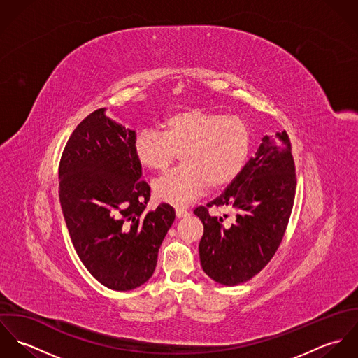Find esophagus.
<instances>
[{"label":"esophagus","instance_id":"34e87169","mask_svg":"<svg viewBox=\"0 0 358 358\" xmlns=\"http://www.w3.org/2000/svg\"><path fill=\"white\" fill-rule=\"evenodd\" d=\"M175 213H176V217H178V219H182V217H187V216L190 215L187 210H185V209H180V208H176Z\"/></svg>","mask_w":358,"mask_h":358}]
</instances>
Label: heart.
I'll return each mask as SVG.
<instances>
[{"mask_svg": "<svg viewBox=\"0 0 358 358\" xmlns=\"http://www.w3.org/2000/svg\"><path fill=\"white\" fill-rule=\"evenodd\" d=\"M162 129L139 131L134 152L143 166L158 172L182 154L183 166L154 182L155 199L166 204L185 206L203 196L208 186L230 185L251 152V131L238 115L192 107L166 117Z\"/></svg>", "mask_w": 358, "mask_h": 358, "instance_id": "b5f03b06", "label": "heart"}]
</instances>
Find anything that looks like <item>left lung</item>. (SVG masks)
<instances>
[{"label": "left lung", "instance_id": "obj_1", "mask_svg": "<svg viewBox=\"0 0 358 358\" xmlns=\"http://www.w3.org/2000/svg\"><path fill=\"white\" fill-rule=\"evenodd\" d=\"M295 186V164L287 132L274 138L264 135L240 175L206 205L231 208L234 222L223 224V217L210 216L205 206L194 210L204 224L199 251L208 277L222 285H238L270 262L284 237Z\"/></svg>", "mask_w": 358, "mask_h": 358}]
</instances>
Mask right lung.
Instances as JSON below:
<instances>
[{
  "mask_svg": "<svg viewBox=\"0 0 358 358\" xmlns=\"http://www.w3.org/2000/svg\"><path fill=\"white\" fill-rule=\"evenodd\" d=\"M135 138L99 108L74 129L59 165V200L74 250L114 291L135 289L153 275L175 220L171 205L148 209L150 187L141 180Z\"/></svg>",
  "mask_w": 358,
  "mask_h": 358,
  "instance_id": "obj_1",
  "label": "right lung"
}]
</instances>
